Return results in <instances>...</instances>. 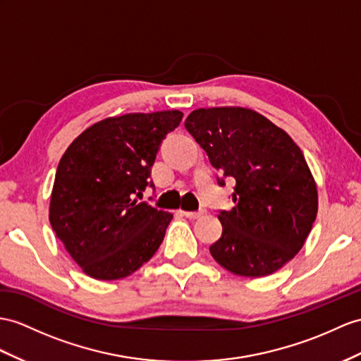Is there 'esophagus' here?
I'll return each mask as SVG.
<instances>
[{
    "instance_id": "34e87169",
    "label": "esophagus",
    "mask_w": 361,
    "mask_h": 361,
    "mask_svg": "<svg viewBox=\"0 0 361 361\" xmlns=\"http://www.w3.org/2000/svg\"><path fill=\"white\" fill-rule=\"evenodd\" d=\"M182 214L188 219H199L204 214V211H182Z\"/></svg>"
}]
</instances>
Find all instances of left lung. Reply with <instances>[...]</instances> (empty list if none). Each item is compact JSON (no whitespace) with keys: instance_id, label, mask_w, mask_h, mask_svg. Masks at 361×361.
<instances>
[{"instance_id":"1","label":"left lung","mask_w":361,"mask_h":361,"mask_svg":"<svg viewBox=\"0 0 361 361\" xmlns=\"http://www.w3.org/2000/svg\"><path fill=\"white\" fill-rule=\"evenodd\" d=\"M185 127L211 165L235 179L234 207L219 214L224 231L211 256L235 276L276 272L302 250L317 217V185L302 150L285 130L245 107L197 109Z\"/></svg>"}]
</instances>
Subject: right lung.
Segmentation results:
<instances>
[{
    "label": "right lung",
    "instance_id": "obj_1",
    "mask_svg": "<svg viewBox=\"0 0 361 361\" xmlns=\"http://www.w3.org/2000/svg\"><path fill=\"white\" fill-rule=\"evenodd\" d=\"M183 113L164 110L105 118L61 157L49 221L87 276L118 280L150 260L173 214L139 202L164 137Z\"/></svg>",
    "mask_w": 361,
    "mask_h": 361
}]
</instances>
